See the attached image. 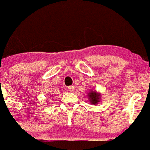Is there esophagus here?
<instances>
[{
	"mask_svg": "<svg viewBox=\"0 0 150 150\" xmlns=\"http://www.w3.org/2000/svg\"><path fill=\"white\" fill-rule=\"evenodd\" d=\"M67 89H68V91H75V86H68V88H67Z\"/></svg>",
	"mask_w": 150,
	"mask_h": 150,
	"instance_id": "1",
	"label": "esophagus"
}]
</instances>
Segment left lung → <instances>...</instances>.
<instances>
[{
	"label": "left lung",
	"instance_id": "8db88e82",
	"mask_svg": "<svg viewBox=\"0 0 150 150\" xmlns=\"http://www.w3.org/2000/svg\"><path fill=\"white\" fill-rule=\"evenodd\" d=\"M101 93L96 91V90H91L90 91L89 93H87V97L89 99V102L91 104L96 105L99 103L101 100Z\"/></svg>",
	"mask_w": 150,
	"mask_h": 150
}]
</instances>
